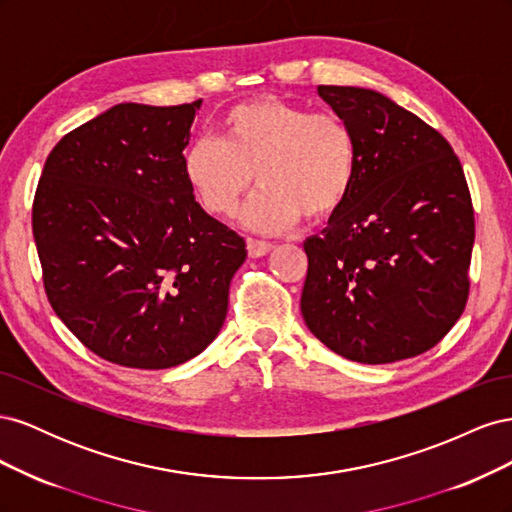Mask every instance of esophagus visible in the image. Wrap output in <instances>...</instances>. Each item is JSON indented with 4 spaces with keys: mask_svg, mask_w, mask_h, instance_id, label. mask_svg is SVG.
I'll list each match as a JSON object with an SVG mask.
<instances>
[{
    "mask_svg": "<svg viewBox=\"0 0 512 512\" xmlns=\"http://www.w3.org/2000/svg\"><path fill=\"white\" fill-rule=\"evenodd\" d=\"M271 243L269 241H258V239H247V254L252 258H260L271 252Z\"/></svg>",
    "mask_w": 512,
    "mask_h": 512,
    "instance_id": "1",
    "label": "esophagus"
}]
</instances>
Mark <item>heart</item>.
Masks as SVG:
<instances>
[{
  "instance_id": "heart-1",
  "label": "heart",
  "mask_w": 512,
  "mask_h": 512,
  "mask_svg": "<svg viewBox=\"0 0 512 512\" xmlns=\"http://www.w3.org/2000/svg\"><path fill=\"white\" fill-rule=\"evenodd\" d=\"M354 128L335 113L280 98L232 106L222 138H196L185 149L183 175L198 203L213 215H232L250 192L262 188L241 213L258 232H282L307 220H327L346 205L359 175Z\"/></svg>"
}]
</instances>
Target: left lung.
<instances>
[{
	"label": "left lung",
	"mask_w": 512,
	"mask_h": 512,
	"mask_svg": "<svg viewBox=\"0 0 512 512\" xmlns=\"http://www.w3.org/2000/svg\"><path fill=\"white\" fill-rule=\"evenodd\" d=\"M354 128L359 175L346 205L309 237L301 314L344 359L423 354L468 301L474 209L453 147L380 91L320 85Z\"/></svg>",
	"instance_id": "1"
}]
</instances>
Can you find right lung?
<instances>
[{
  "label": "right lung",
  "mask_w": 512,
  "mask_h": 512,
  "mask_svg": "<svg viewBox=\"0 0 512 512\" xmlns=\"http://www.w3.org/2000/svg\"><path fill=\"white\" fill-rule=\"evenodd\" d=\"M200 102L108 108L61 138L38 183L46 297L81 344L123 367L168 369L203 352L247 256L183 175Z\"/></svg>",
  "instance_id": "1"
}]
</instances>
